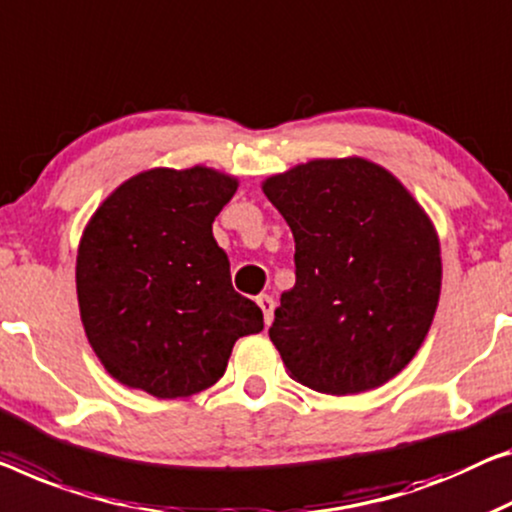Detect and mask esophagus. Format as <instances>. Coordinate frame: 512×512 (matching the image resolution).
Listing matches in <instances>:
<instances>
[{
	"instance_id": "esophagus-1",
	"label": "esophagus",
	"mask_w": 512,
	"mask_h": 512,
	"mask_svg": "<svg viewBox=\"0 0 512 512\" xmlns=\"http://www.w3.org/2000/svg\"><path fill=\"white\" fill-rule=\"evenodd\" d=\"M257 305L264 312V322L271 324L273 322V310H276V301H273V296H269V294L257 296Z\"/></svg>"
}]
</instances>
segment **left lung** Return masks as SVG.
Here are the masks:
<instances>
[{
    "mask_svg": "<svg viewBox=\"0 0 512 512\" xmlns=\"http://www.w3.org/2000/svg\"><path fill=\"white\" fill-rule=\"evenodd\" d=\"M294 234L296 282L269 338L296 381L352 395L407 365L441 292L439 241L425 211L384 167L312 160L266 179Z\"/></svg>",
    "mask_w": 512,
    "mask_h": 512,
    "instance_id": "obj_1",
    "label": "left lung"
}]
</instances>
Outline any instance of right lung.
Listing matches in <instances>:
<instances>
[{"mask_svg": "<svg viewBox=\"0 0 512 512\" xmlns=\"http://www.w3.org/2000/svg\"><path fill=\"white\" fill-rule=\"evenodd\" d=\"M234 193L209 167L149 170L91 218L75 266L80 317L121 384L156 398L200 393L223 377L234 342L264 329L211 232Z\"/></svg>", "mask_w": 512, "mask_h": 512, "instance_id": "obj_1", "label": "right lung"}]
</instances>
